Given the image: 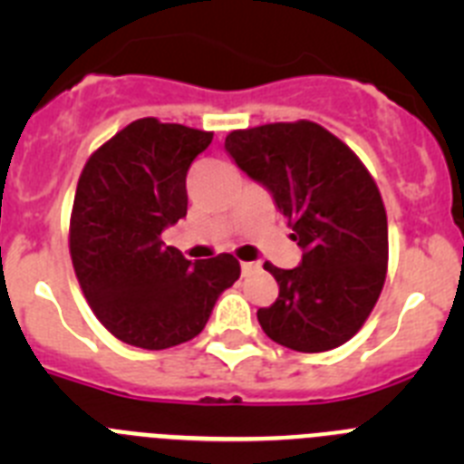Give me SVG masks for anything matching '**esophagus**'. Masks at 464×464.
<instances>
[{
  "label": "esophagus",
  "instance_id": "34e87169",
  "mask_svg": "<svg viewBox=\"0 0 464 464\" xmlns=\"http://www.w3.org/2000/svg\"><path fill=\"white\" fill-rule=\"evenodd\" d=\"M260 269V262H241V274H253Z\"/></svg>",
  "mask_w": 464,
  "mask_h": 464
}]
</instances>
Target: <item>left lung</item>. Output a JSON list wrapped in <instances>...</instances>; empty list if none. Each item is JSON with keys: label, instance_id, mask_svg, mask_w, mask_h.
<instances>
[{"label": "left lung", "instance_id": "8db88e82", "mask_svg": "<svg viewBox=\"0 0 464 464\" xmlns=\"http://www.w3.org/2000/svg\"><path fill=\"white\" fill-rule=\"evenodd\" d=\"M225 150L272 192L302 248L295 269L265 265L278 297L257 311L262 330L299 353L342 346L385 281L388 220L374 179L346 143L309 121L237 130Z\"/></svg>", "mask_w": 464, "mask_h": 464}]
</instances>
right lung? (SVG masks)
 Here are the masks:
<instances>
[{
  "label": "right lung",
  "instance_id": "1",
  "mask_svg": "<svg viewBox=\"0 0 464 464\" xmlns=\"http://www.w3.org/2000/svg\"><path fill=\"white\" fill-rule=\"evenodd\" d=\"M213 134L141 118L85 162L73 197L69 251L102 325L146 351L190 342L239 278L229 253L186 260L162 232L188 213L186 176Z\"/></svg>",
  "mask_w": 464,
  "mask_h": 464
}]
</instances>
